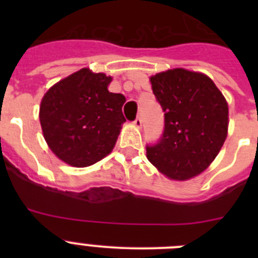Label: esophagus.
<instances>
[{
    "label": "esophagus",
    "mask_w": 258,
    "mask_h": 258,
    "mask_svg": "<svg viewBox=\"0 0 258 258\" xmlns=\"http://www.w3.org/2000/svg\"><path fill=\"white\" fill-rule=\"evenodd\" d=\"M133 124L136 125L137 127H141V126H142V118H141L140 116H137L136 120H134V121H133Z\"/></svg>",
    "instance_id": "34e87169"
}]
</instances>
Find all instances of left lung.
<instances>
[{
  "instance_id": "left-lung-1",
  "label": "left lung",
  "mask_w": 258,
  "mask_h": 258,
  "mask_svg": "<svg viewBox=\"0 0 258 258\" xmlns=\"http://www.w3.org/2000/svg\"><path fill=\"white\" fill-rule=\"evenodd\" d=\"M164 111V131L146 146L147 159L172 179H188L208 168L227 136L229 107L208 76L175 68L151 79Z\"/></svg>"
}]
</instances>
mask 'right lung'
Returning a JSON list of instances; mask_svg holds the SVG:
<instances>
[{
    "label": "right lung",
    "instance_id": "right-lung-1",
    "mask_svg": "<svg viewBox=\"0 0 258 258\" xmlns=\"http://www.w3.org/2000/svg\"><path fill=\"white\" fill-rule=\"evenodd\" d=\"M111 77L88 68L60 80L44 95L40 122L56 156L72 166H89L112 151L125 121V97L109 93Z\"/></svg>",
    "mask_w": 258,
    "mask_h": 258
}]
</instances>
